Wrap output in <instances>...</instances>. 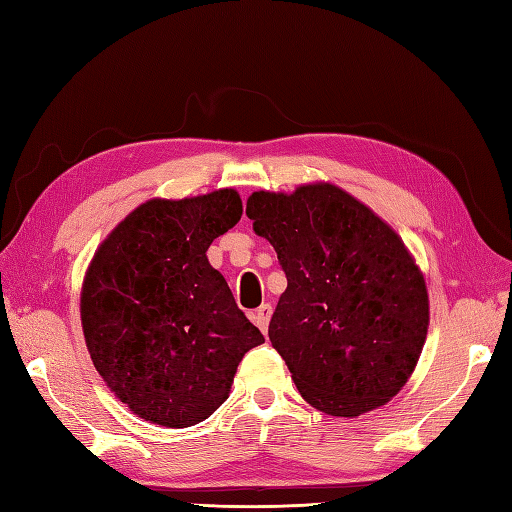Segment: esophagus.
<instances>
[{
  "mask_svg": "<svg viewBox=\"0 0 512 512\" xmlns=\"http://www.w3.org/2000/svg\"><path fill=\"white\" fill-rule=\"evenodd\" d=\"M271 314H273V307H271L269 303H262V305L256 309V312L252 314V322L256 324V327H258L262 333H267V329H269Z\"/></svg>",
  "mask_w": 512,
  "mask_h": 512,
  "instance_id": "obj_1",
  "label": "esophagus"
}]
</instances>
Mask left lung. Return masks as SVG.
Listing matches in <instances>:
<instances>
[{"mask_svg":"<svg viewBox=\"0 0 512 512\" xmlns=\"http://www.w3.org/2000/svg\"><path fill=\"white\" fill-rule=\"evenodd\" d=\"M247 218L288 286L269 339L309 406L361 416L408 382L429 327L421 269L397 232L333 183L254 192Z\"/></svg>","mask_w":512,"mask_h":512,"instance_id":"8db88e82","label":"left lung"}]
</instances>
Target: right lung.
Here are the masks:
<instances>
[{
    "mask_svg": "<svg viewBox=\"0 0 512 512\" xmlns=\"http://www.w3.org/2000/svg\"><path fill=\"white\" fill-rule=\"evenodd\" d=\"M235 190L136 207L91 260L81 322L91 361L134 414L162 427L205 421L243 354L265 342L207 250L241 220Z\"/></svg>",
    "mask_w": 512,
    "mask_h": 512,
    "instance_id": "right-lung-1",
    "label": "right lung"
}]
</instances>
